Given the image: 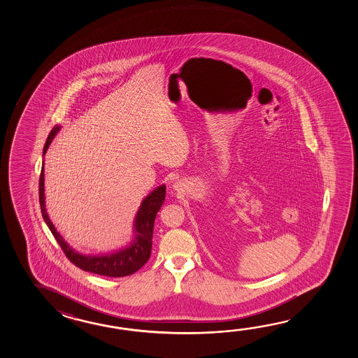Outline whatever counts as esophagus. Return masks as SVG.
Listing matches in <instances>:
<instances>
[{"label": "esophagus", "instance_id": "obj_1", "mask_svg": "<svg viewBox=\"0 0 358 358\" xmlns=\"http://www.w3.org/2000/svg\"><path fill=\"white\" fill-rule=\"evenodd\" d=\"M178 187H179V184H178V182H176V184H174V188H178Z\"/></svg>", "mask_w": 358, "mask_h": 358}]
</instances>
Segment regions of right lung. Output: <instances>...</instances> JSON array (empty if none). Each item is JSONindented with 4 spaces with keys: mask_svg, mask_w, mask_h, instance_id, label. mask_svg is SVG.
I'll list each match as a JSON object with an SVG mask.
<instances>
[{
    "mask_svg": "<svg viewBox=\"0 0 358 358\" xmlns=\"http://www.w3.org/2000/svg\"><path fill=\"white\" fill-rule=\"evenodd\" d=\"M59 130L60 127L57 125L51 130L43 148V156ZM165 194H166V185L162 184L152 190L142 201L134 219V239L127 248L108 253V255H99V256L82 255L76 250H73L62 239L60 233H57L54 224L50 220L47 215L46 203H45V169L43 166L39 176V205H41L42 216L46 221L47 227L54 234L55 239L57 241V243L60 244L61 250L64 251L65 256L76 266L82 268L84 271L110 276V278H122V276L134 274L150 259L151 250H152L153 224H155L156 215L165 201Z\"/></svg>",
    "mask_w": 358,
    "mask_h": 358,
    "instance_id": "add662e5",
    "label": "right lung"
}]
</instances>
